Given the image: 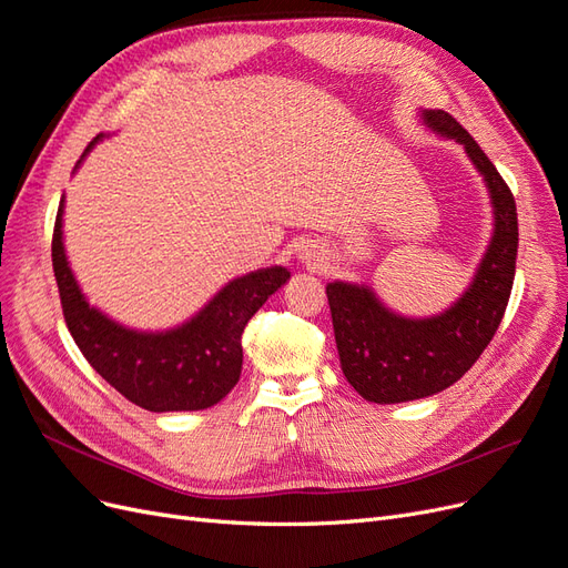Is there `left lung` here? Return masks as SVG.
<instances>
[{
    "label": "left lung",
    "mask_w": 568,
    "mask_h": 568,
    "mask_svg": "<svg viewBox=\"0 0 568 568\" xmlns=\"http://www.w3.org/2000/svg\"><path fill=\"white\" fill-rule=\"evenodd\" d=\"M424 120L464 144L486 178L495 234L467 294L438 317L407 320L388 313L365 286H326L341 369L365 400L379 405L419 400L462 379L500 326L517 270L519 222L507 182L450 113L426 111Z\"/></svg>",
    "instance_id": "left-lung-1"
}]
</instances>
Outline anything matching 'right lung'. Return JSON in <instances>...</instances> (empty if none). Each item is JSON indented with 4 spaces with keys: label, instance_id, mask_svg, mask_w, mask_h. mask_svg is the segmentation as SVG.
<instances>
[{
    "label": "right lung",
    "instance_id": "add662e5",
    "mask_svg": "<svg viewBox=\"0 0 568 568\" xmlns=\"http://www.w3.org/2000/svg\"><path fill=\"white\" fill-rule=\"evenodd\" d=\"M101 134L84 149L88 153ZM63 199L51 236V265L63 320L84 359L134 405L149 412L205 409L220 403L242 376V334L291 272L267 267L230 282L186 324L163 334L132 332L84 301L61 242Z\"/></svg>",
    "mask_w": 568,
    "mask_h": 568
}]
</instances>
